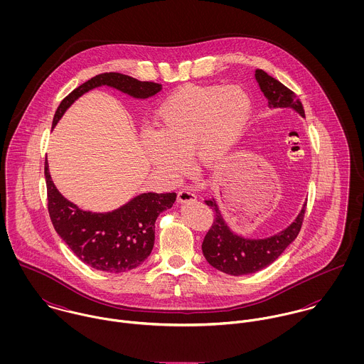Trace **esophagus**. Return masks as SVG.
Instances as JSON below:
<instances>
[{
	"instance_id": "esophagus-1",
	"label": "esophagus",
	"mask_w": 364,
	"mask_h": 364,
	"mask_svg": "<svg viewBox=\"0 0 364 364\" xmlns=\"http://www.w3.org/2000/svg\"><path fill=\"white\" fill-rule=\"evenodd\" d=\"M196 193H193L192 191H189V189H183V191H181L179 193H178V202L179 203H189V202H193V200H196Z\"/></svg>"
}]
</instances>
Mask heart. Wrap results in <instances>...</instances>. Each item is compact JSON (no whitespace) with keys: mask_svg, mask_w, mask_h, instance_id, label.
<instances>
[{"mask_svg":"<svg viewBox=\"0 0 364 364\" xmlns=\"http://www.w3.org/2000/svg\"><path fill=\"white\" fill-rule=\"evenodd\" d=\"M252 113V101L238 85H186L169 94L154 112L156 134L143 137L149 162L176 179L188 156L203 169L221 165L235 149Z\"/></svg>","mask_w":364,"mask_h":364,"instance_id":"obj_1","label":"heart"}]
</instances>
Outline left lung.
Instances as JSON below:
<instances>
[{"label":"left lung","instance_id":"1","mask_svg":"<svg viewBox=\"0 0 364 364\" xmlns=\"http://www.w3.org/2000/svg\"><path fill=\"white\" fill-rule=\"evenodd\" d=\"M255 80L267 100L269 109H291L306 117L300 100L280 81L263 70H255ZM205 203L214 211V221L202 244L203 255L213 267L232 276L259 272L277 259L299 235L306 211L304 203L293 223L284 230L266 238H250L230 228L214 198Z\"/></svg>","mask_w":364,"mask_h":364}]
</instances>
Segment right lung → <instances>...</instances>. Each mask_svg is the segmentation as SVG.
Listing matches in <instances>:
<instances>
[{
	"mask_svg": "<svg viewBox=\"0 0 364 364\" xmlns=\"http://www.w3.org/2000/svg\"><path fill=\"white\" fill-rule=\"evenodd\" d=\"M109 87L134 100H147L162 90L161 84L139 81L119 73L100 74L65 97L57 107L52 127L68 107L84 94ZM49 214L54 230L68 248L91 267L109 273H122L140 266L153 251L156 217L172 208L176 193H140L110 211H90L65 199L53 182L49 162H45Z\"/></svg>",
	"mask_w": 364,
	"mask_h": 364,
	"instance_id": "add662e5",
	"label": "right lung"
}]
</instances>
